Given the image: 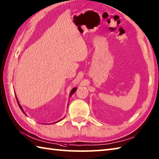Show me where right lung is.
Wrapping results in <instances>:
<instances>
[{"label":"right lung","mask_w":159,"mask_h":159,"mask_svg":"<svg viewBox=\"0 0 159 159\" xmlns=\"http://www.w3.org/2000/svg\"><path fill=\"white\" fill-rule=\"evenodd\" d=\"M76 88H74L73 89H72V90H71V93H70V96H71V95L72 94H74V92H76ZM17 103H18V104H19V108H21V111H23V112H24V113L25 114V112H24V111H23V109H22V108H21V106H20V104H19V103L18 102V101H17Z\"/></svg>","instance_id":"obj_1"}]
</instances>
